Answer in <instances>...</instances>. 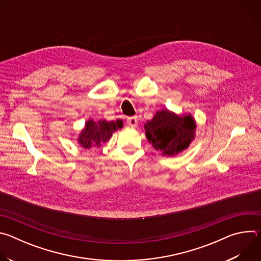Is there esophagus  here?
<instances>
[{
	"label": "esophagus",
	"mask_w": 261,
	"mask_h": 261,
	"mask_svg": "<svg viewBox=\"0 0 261 261\" xmlns=\"http://www.w3.org/2000/svg\"><path fill=\"white\" fill-rule=\"evenodd\" d=\"M127 124H128L130 127L135 128V127H137V125H138V120H137V118H136V117L128 118V120H127Z\"/></svg>",
	"instance_id": "esophagus-1"
}]
</instances>
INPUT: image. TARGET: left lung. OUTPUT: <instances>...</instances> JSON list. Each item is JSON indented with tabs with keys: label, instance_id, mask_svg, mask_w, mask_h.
Segmentation results:
<instances>
[{
	"label": "left lung",
	"instance_id": "1",
	"mask_svg": "<svg viewBox=\"0 0 261 261\" xmlns=\"http://www.w3.org/2000/svg\"><path fill=\"white\" fill-rule=\"evenodd\" d=\"M196 122L191 114L177 115L165 108L144 124L145 136L163 156L173 157L188 148L195 139Z\"/></svg>",
	"mask_w": 261,
	"mask_h": 261
}]
</instances>
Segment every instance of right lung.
Returning a JSON list of instances; mask_svg holds the SVG:
<instances>
[{
    "label": "right lung",
    "mask_w": 261,
    "mask_h": 261,
    "mask_svg": "<svg viewBox=\"0 0 261 261\" xmlns=\"http://www.w3.org/2000/svg\"><path fill=\"white\" fill-rule=\"evenodd\" d=\"M123 126V121L119 119L110 122L106 120H99L96 122L90 119L86 122L84 129L80 132L77 142L82 147L87 148V150H90L91 147L99 148Z\"/></svg>",
    "instance_id": "obj_1"
}]
</instances>
